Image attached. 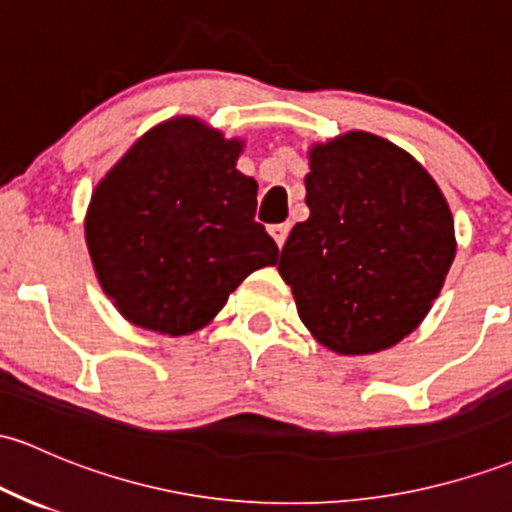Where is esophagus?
I'll return each mask as SVG.
<instances>
[{"label":"esophagus","instance_id":"obj_1","mask_svg":"<svg viewBox=\"0 0 512 512\" xmlns=\"http://www.w3.org/2000/svg\"><path fill=\"white\" fill-rule=\"evenodd\" d=\"M269 233H272L274 243H277L279 247H284L286 238H289V223H279V226H272V228H269Z\"/></svg>","mask_w":512,"mask_h":512}]
</instances>
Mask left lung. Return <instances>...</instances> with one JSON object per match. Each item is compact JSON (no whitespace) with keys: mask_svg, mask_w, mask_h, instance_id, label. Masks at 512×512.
Masks as SVG:
<instances>
[{"mask_svg":"<svg viewBox=\"0 0 512 512\" xmlns=\"http://www.w3.org/2000/svg\"><path fill=\"white\" fill-rule=\"evenodd\" d=\"M311 216L291 228L279 274L311 335L340 355L396 345L428 316L457 240L435 179L364 131L308 153Z\"/></svg>","mask_w":512,"mask_h":512,"instance_id":"8db88e82","label":"left lung"}]
</instances>
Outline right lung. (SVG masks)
I'll return each mask as SVG.
<instances>
[{
  "label": "right lung",
  "mask_w": 512,
  "mask_h": 512,
  "mask_svg": "<svg viewBox=\"0 0 512 512\" xmlns=\"http://www.w3.org/2000/svg\"><path fill=\"white\" fill-rule=\"evenodd\" d=\"M243 140L199 119L150 128L106 172L84 218L101 289L121 316L189 335L279 247L255 221L257 182L235 170Z\"/></svg>",
  "instance_id": "obj_1"
}]
</instances>
